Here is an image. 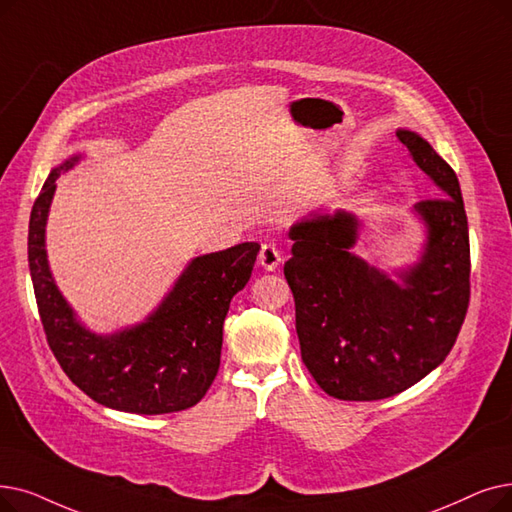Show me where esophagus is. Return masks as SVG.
<instances>
[{
    "label": "esophagus",
    "instance_id": "1",
    "mask_svg": "<svg viewBox=\"0 0 512 512\" xmlns=\"http://www.w3.org/2000/svg\"><path fill=\"white\" fill-rule=\"evenodd\" d=\"M282 261V253L272 242H265L259 251V265L265 272H274Z\"/></svg>",
    "mask_w": 512,
    "mask_h": 512
}]
</instances>
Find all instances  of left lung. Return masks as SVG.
<instances>
[{"label": "left lung", "instance_id": "left-lung-1", "mask_svg": "<svg viewBox=\"0 0 512 512\" xmlns=\"http://www.w3.org/2000/svg\"><path fill=\"white\" fill-rule=\"evenodd\" d=\"M418 169L441 192L412 213L425 226L418 259L374 268L355 255L362 221L345 209L314 211L288 230L284 276L295 297L301 358L316 383L345 402L406 391L456 343L469 307V224L454 169L410 129H397Z\"/></svg>", "mask_w": 512, "mask_h": 512}]
</instances>
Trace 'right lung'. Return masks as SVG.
<instances>
[{"mask_svg":"<svg viewBox=\"0 0 512 512\" xmlns=\"http://www.w3.org/2000/svg\"><path fill=\"white\" fill-rule=\"evenodd\" d=\"M81 159L77 152L50 171L29 221V270L50 349L66 376L106 408L150 416L192 408L215 379L230 301L249 282L261 247L242 242L194 257L142 322L100 335L60 293L46 249L56 180Z\"/></svg>","mask_w":512,"mask_h":512,"instance_id":"1","label":"right lung"}]
</instances>
